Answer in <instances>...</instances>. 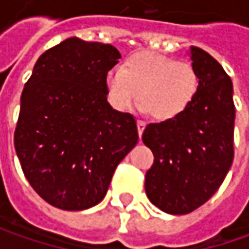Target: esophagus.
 I'll list each match as a JSON object with an SVG mask.
<instances>
[{
	"instance_id": "esophagus-1",
	"label": "esophagus",
	"mask_w": 249,
	"mask_h": 249,
	"mask_svg": "<svg viewBox=\"0 0 249 249\" xmlns=\"http://www.w3.org/2000/svg\"><path fill=\"white\" fill-rule=\"evenodd\" d=\"M137 129H139V134L141 136L144 129H145V122H144V120H137Z\"/></svg>"
}]
</instances>
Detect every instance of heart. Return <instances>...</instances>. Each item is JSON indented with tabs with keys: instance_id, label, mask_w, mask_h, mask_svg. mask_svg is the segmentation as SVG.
Returning <instances> with one entry per match:
<instances>
[{
	"instance_id": "b5f03b06",
	"label": "heart",
	"mask_w": 249,
	"mask_h": 249,
	"mask_svg": "<svg viewBox=\"0 0 249 249\" xmlns=\"http://www.w3.org/2000/svg\"><path fill=\"white\" fill-rule=\"evenodd\" d=\"M107 92L118 110L133 107L137 91L142 108L154 119H175L188 108L198 89L193 63L155 53H137L107 74Z\"/></svg>"
}]
</instances>
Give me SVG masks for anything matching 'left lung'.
<instances>
[{
    "label": "left lung",
    "instance_id": "1",
    "mask_svg": "<svg viewBox=\"0 0 249 249\" xmlns=\"http://www.w3.org/2000/svg\"><path fill=\"white\" fill-rule=\"evenodd\" d=\"M198 73L196 97L181 115L149 123L144 144L154 154L145 175L149 201L170 215L204 205L223 183L234 158L233 83L220 63L191 47Z\"/></svg>",
    "mask_w": 249,
    "mask_h": 249
}]
</instances>
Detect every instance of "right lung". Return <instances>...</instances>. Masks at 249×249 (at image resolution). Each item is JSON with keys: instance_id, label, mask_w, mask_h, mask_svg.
<instances>
[{"instance_id": "obj_1", "label": "right lung", "mask_w": 249, "mask_h": 249, "mask_svg": "<svg viewBox=\"0 0 249 249\" xmlns=\"http://www.w3.org/2000/svg\"><path fill=\"white\" fill-rule=\"evenodd\" d=\"M119 59L110 44L71 37L37 59L24 84L15 149L27 181L50 205H97L139 141L134 116L107 101V74Z\"/></svg>"}]
</instances>
